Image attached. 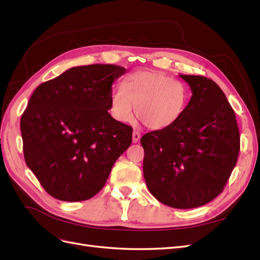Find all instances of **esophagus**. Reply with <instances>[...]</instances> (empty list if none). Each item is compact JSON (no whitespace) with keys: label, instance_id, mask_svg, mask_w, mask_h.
Here are the masks:
<instances>
[{"label":"esophagus","instance_id":"1","mask_svg":"<svg viewBox=\"0 0 260 260\" xmlns=\"http://www.w3.org/2000/svg\"><path fill=\"white\" fill-rule=\"evenodd\" d=\"M140 138H141L140 132H139V131H137V130L133 131V133H132V142H133V143H137V142H139Z\"/></svg>","mask_w":260,"mask_h":260}]
</instances>
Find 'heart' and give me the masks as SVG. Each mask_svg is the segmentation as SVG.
Here are the masks:
<instances>
[{
  "label": "heart",
  "mask_w": 260,
  "mask_h": 260,
  "mask_svg": "<svg viewBox=\"0 0 260 260\" xmlns=\"http://www.w3.org/2000/svg\"><path fill=\"white\" fill-rule=\"evenodd\" d=\"M186 102L187 90L181 81L156 70H139L124 78L121 88L112 91L109 112L116 120L128 122L135 106L141 122L161 130L180 119Z\"/></svg>",
  "instance_id": "heart-1"
}]
</instances>
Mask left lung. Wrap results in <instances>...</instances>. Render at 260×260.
I'll return each instance as SVG.
<instances>
[{"mask_svg":"<svg viewBox=\"0 0 260 260\" xmlns=\"http://www.w3.org/2000/svg\"><path fill=\"white\" fill-rule=\"evenodd\" d=\"M192 96L180 119L148 132L143 174L149 192L165 205L187 209L222 192L240 152L234 111L219 85L203 76L180 75Z\"/></svg>","mask_w":260,"mask_h":260,"instance_id":"8db88e82","label":"left lung"}]
</instances>
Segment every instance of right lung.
Returning <instances> with one entry per match:
<instances>
[{
  "instance_id": "add662e5",
  "label": "right lung",
  "mask_w": 260,
  "mask_h": 260,
  "mask_svg": "<svg viewBox=\"0 0 260 260\" xmlns=\"http://www.w3.org/2000/svg\"><path fill=\"white\" fill-rule=\"evenodd\" d=\"M125 72L117 65L73 67L31 95L20 119L23 156L53 198H93L130 146L132 128L108 113L112 84Z\"/></svg>"
}]
</instances>
